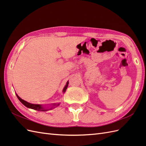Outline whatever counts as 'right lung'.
I'll return each mask as SVG.
<instances>
[{"mask_svg": "<svg viewBox=\"0 0 146 146\" xmlns=\"http://www.w3.org/2000/svg\"><path fill=\"white\" fill-rule=\"evenodd\" d=\"M68 84H69V81L67 82L65 86L63 88V93H64V92H66V89H67V88L68 86ZM16 94L17 99H18L24 105H25L26 107H27L29 108H31V109H33V110H37V111H48V110H50L52 109H54V108H56V107H58V106L60 105V103L52 104L50 106H48H48H47V107H46V105L43 106L42 105H39V104H30L29 102H27V101L22 99L21 98H19L18 95H17V94Z\"/></svg>", "mask_w": 146, "mask_h": 146, "instance_id": "obj_1", "label": "right lung"}]
</instances>
